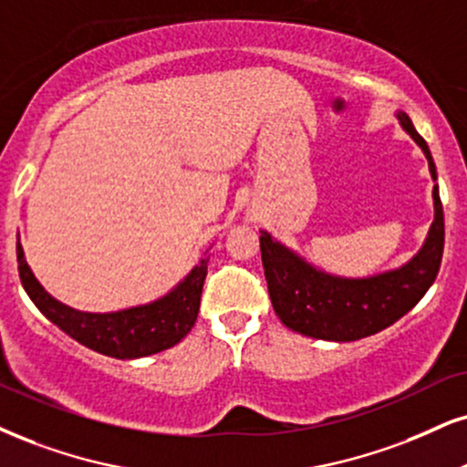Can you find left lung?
<instances>
[{
	"label": "left lung",
	"mask_w": 467,
	"mask_h": 467,
	"mask_svg": "<svg viewBox=\"0 0 467 467\" xmlns=\"http://www.w3.org/2000/svg\"><path fill=\"white\" fill-rule=\"evenodd\" d=\"M399 120L422 147L431 175L437 180L435 162L424 138L418 134L405 112H399ZM433 201L435 221L418 255L399 270L368 279H342L320 273L284 244L275 243L270 234L262 232L264 275L279 320L287 329L303 336L333 339V342H353L394 325L427 295L440 273L441 255H444V210H441L437 183L433 188Z\"/></svg>",
	"instance_id": "obj_1"
}]
</instances>
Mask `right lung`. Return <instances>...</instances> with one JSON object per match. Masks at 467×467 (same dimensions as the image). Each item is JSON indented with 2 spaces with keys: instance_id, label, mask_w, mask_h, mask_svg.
<instances>
[{
  "instance_id": "obj_1",
  "label": "right lung",
  "mask_w": 467,
  "mask_h": 467,
  "mask_svg": "<svg viewBox=\"0 0 467 467\" xmlns=\"http://www.w3.org/2000/svg\"><path fill=\"white\" fill-rule=\"evenodd\" d=\"M16 262H19V277L27 296L67 336L101 355L136 359V357H147L175 347L188 336V331L197 322L210 257L205 255L171 295L155 303L114 314L78 312L49 296L32 275L19 243H16Z\"/></svg>"
}]
</instances>
